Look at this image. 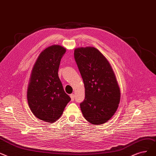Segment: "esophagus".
<instances>
[{"mask_svg": "<svg viewBox=\"0 0 156 156\" xmlns=\"http://www.w3.org/2000/svg\"><path fill=\"white\" fill-rule=\"evenodd\" d=\"M74 97H75V95H74V94H70V98H71L72 101L74 100Z\"/></svg>", "mask_w": 156, "mask_h": 156, "instance_id": "esophagus-1", "label": "esophagus"}]
</instances>
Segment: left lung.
I'll return each instance as SVG.
<instances>
[{
  "label": "left lung",
  "mask_w": 156,
  "mask_h": 156,
  "mask_svg": "<svg viewBox=\"0 0 156 156\" xmlns=\"http://www.w3.org/2000/svg\"><path fill=\"white\" fill-rule=\"evenodd\" d=\"M74 58L85 87V99L80 104L82 113L93 124L105 123L116 112L121 98L112 66L93 47L76 49Z\"/></svg>",
  "instance_id": "1"
}]
</instances>
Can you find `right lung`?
<instances>
[{
  "instance_id": "add662e5",
  "label": "right lung",
  "mask_w": 156,
  "mask_h": 156,
  "mask_svg": "<svg viewBox=\"0 0 156 156\" xmlns=\"http://www.w3.org/2000/svg\"><path fill=\"white\" fill-rule=\"evenodd\" d=\"M66 49L53 45L42 51L33 66L27 89V100L34 115L47 122L60 117L71 98L58 77L61 59Z\"/></svg>"
}]
</instances>
